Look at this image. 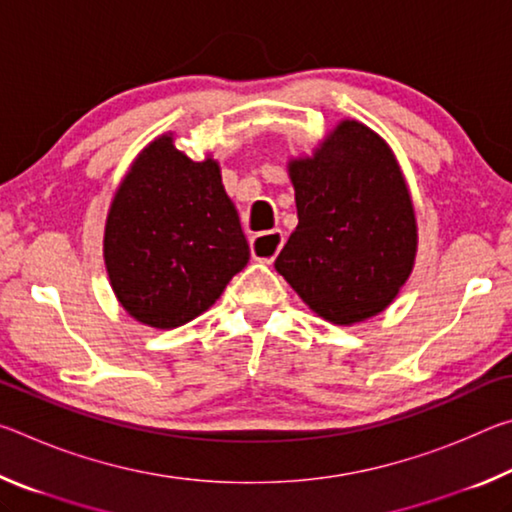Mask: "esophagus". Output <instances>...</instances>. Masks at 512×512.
I'll list each match as a JSON object with an SVG mask.
<instances>
[{"mask_svg":"<svg viewBox=\"0 0 512 512\" xmlns=\"http://www.w3.org/2000/svg\"><path fill=\"white\" fill-rule=\"evenodd\" d=\"M284 244V235L280 230L273 232H262V235H255L250 239V250H253V257L257 262L271 264L273 259L280 253V248Z\"/></svg>","mask_w":512,"mask_h":512,"instance_id":"obj_1","label":"esophagus"}]
</instances>
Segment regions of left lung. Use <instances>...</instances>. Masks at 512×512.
I'll use <instances>...</instances> for the list:
<instances>
[{
    "instance_id": "obj_1",
    "label": "left lung",
    "mask_w": 512,
    "mask_h": 512,
    "mask_svg": "<svg viewBox=\"0 0 512 512\" xmlns=\"http://www.w3.org/2000/svg\"><path fill=\"white\" fill-rule=\"evenodd\" d=\"M298 225L275 271L318 316L354 325L384 311L409 280L418 223L395 155L345 119L311 158L289 162Z\"/></svg>"
}]
</instances>
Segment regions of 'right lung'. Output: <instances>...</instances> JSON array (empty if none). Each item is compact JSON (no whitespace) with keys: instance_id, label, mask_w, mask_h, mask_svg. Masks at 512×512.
I'll use <instances>...</instances> for the list:
<instances>
[{"instance_id":"1","label":"right lung","mask_w":512,"mask_h":512,"mask_svg":"<svg viewBox=\"0 0 512 512\" xmlns=\"http://www.w3.org/2000/svg\"><path fill=\"white\" fill-rule=\"evenodd\" d=\"M103 259L121 307L144 325L173 329L210 309L250 259L219 164L189 160L171 135L153 140L112 198Z\"/></svg>"}]
</instances>
